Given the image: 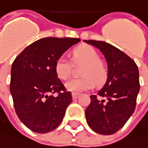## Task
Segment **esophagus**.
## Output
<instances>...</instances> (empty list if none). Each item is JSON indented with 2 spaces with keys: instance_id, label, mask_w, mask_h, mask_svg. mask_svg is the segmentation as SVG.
<instances>
[{
  "instance_id": "34e87169",
  "label": "esophagus",
  "mask_w": 148,
  "mask_h": 148,
  "mask_svg": "<svg viewBox=\"0 0 148 148\" xmlns=\"http://www.w3.org/2000/svg\"><path fill=\"white\" fill-rule=\"evenodd\" d=\"M73 99H77L78 98H79V96H80V94H78V93H73Z\"/></svg>"
}]
</instances>
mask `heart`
<instances>
[{"label": "heart", "mask_w": 148, "mask_h": 148, "mask_svg": "<svg viewBox=\"0 0 148 148\" xmlns=\"http://www.w3.org/2000/svg\"><path fill=\"white\" fill-rule=\"evenodd\" d=\"M71 57L75 65H83L80 71L82 77L68 81L66 83L67 90L79 94L92 89L96 82L98 84L105 82L107 77V66L99 58L93 47L86 44L80 45L72 50ZM54 69L59 79L66 80L71 75L72 64L65 56H60L55 62Z\"/></svg>", "instance_id": "1"}]
</instances>
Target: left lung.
<instances>
[{
    "label": "left lung",
    "instance_id": "obj_1",
    "mask_svg": "<svg viewBox=\"0 0 148 148\" xmlns=\"http://www.w3.org/2000/svg\"><path fill=\"white\" fill-rule=\"evenodd\" d=\"M84 42L99 48L108 64L104 87L90 97L86 121L95 132L111 135L124 126L135 110L140 87L138 68L132 58L109 43L94 40Z\"/></svg>",
    "mask_w": 148,
    "mask_h": 148
}]
</instances>
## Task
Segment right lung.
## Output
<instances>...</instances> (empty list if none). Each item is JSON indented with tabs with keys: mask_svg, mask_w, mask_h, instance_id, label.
Instances as JSON below:
<instances>
[{
	"mask_svg": "<svg viewBox=\"0 0 148 148\" xmlns=\"http://www.w3.org/2000/svg\"><path fill=\"white\" fill-rule=\"evenodd\" d=\"M80 41L69 37L42 38L27 46L15 58L10 93L16 115L32 132H49L63 121L73 99L58 78L54 66L58 57Z\"/></svg>",
	"mask_w": 148,
	"mask_h": 148,
	"instance_id": "right-lung-1",
	"label": "right lung"
}]
</instances>
